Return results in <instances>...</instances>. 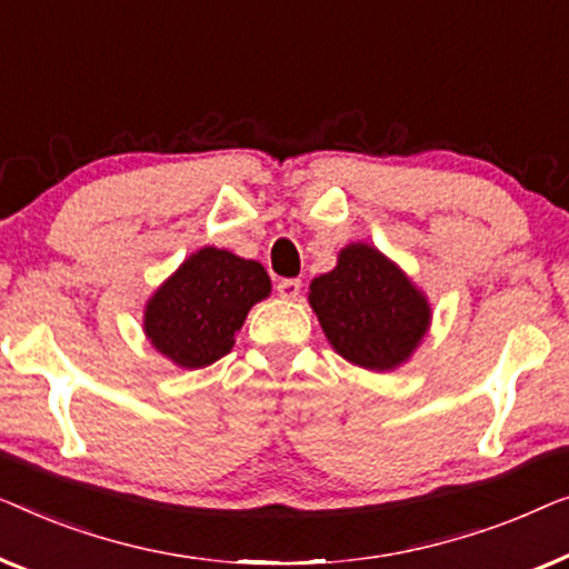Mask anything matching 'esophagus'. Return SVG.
Here are the masks:
<instances>
[{
  "instance_id": "obj_1",
  "label": "esophagus",
  "mask_w": 569,
  "mask_h": 569,
  "mask_svg": "<svg viewBox=\"0 0 569 569\" xmlns=\"http://www.w3.org/2000/svg\"><path fill=\"white\" fill-rule=\"evenodd\" d=\"M276 288H278V293H281V299H296L301 291V281L299 278H281Z\"/></svg>"
}]
</instances>
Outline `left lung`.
I'll use <instances>...</instances> for the list:
<instances>
[{
  "label": "left lung",
  "instance_id": "8db88e82",
  "mask_svg": "<svg viewBox=\"0 0 569 569\" xmlns=\"http://www.w3.org/2000/svg\"><path fill=\"white\" fill-rule=\"evenodd\" d=\"M309 303L332 348L368 371L410 358L430 322V307L395 262L368 244L340 252L338 268L311 281Z\"/></svg>",
  "mask_w": 569,
  "mask_h": 569
}]
</instances>
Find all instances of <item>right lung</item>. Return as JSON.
I'll return each instance as SVG.
<instances>
[{
	"instance_id": "1",
	"label": "right lung",
	"mask_w": 569,
	"mask_h": 569,
	"mask_svg": "<svg viewBox=\"0 0 569 569\" xmlns=\"http://www.w3.org/2000/svg\"><path fill=\"white\" fill-rule=\"evenodd\" d=\"M270 293L266 268L203 247L151 296L143 330L159 353L182 368H203L234 346L252 303Z\"/></svg>"
}]
</instances>
